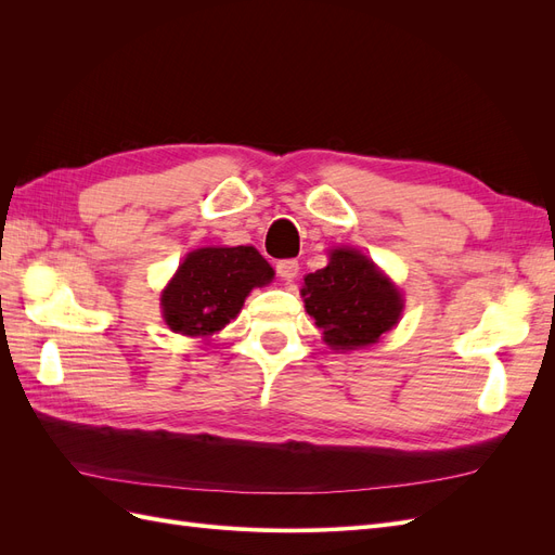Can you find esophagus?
Masks as SVG:
<instances>
[{
	"instance_id": "1",
	"label": "esophagus",
	"mask_w": 555,
	"mask_h": 555,
	"mask_svg": "<svg viewBox=\"0 0 555 555\" xmlns=\"http://www.w3.org/2000/svg\"><path fill=\"white\" fill-rule=\"evenodd\" d=\"M275 271L282 280H294L298 275V261L296 259H282V261H278Z\"/></svg>"
}]
</instances>
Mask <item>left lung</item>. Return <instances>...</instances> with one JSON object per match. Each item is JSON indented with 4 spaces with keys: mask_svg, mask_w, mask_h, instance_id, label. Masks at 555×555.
<instances>
[{
    "mask_svg": "<svg viewBox=\"0 0 555 555\" xmlns=\"http://www.w3.org/2000/svg\"><path fill=\"white\" fill-rule=\"evenodd\" d=\"M300 296L331 349L375 345L402 312V294L359 249H331L328 266L308 273Z\"/></svg>",
    "mask_w": 555,
    "mask_h": 555,
    "instance_id": "8db88e82",
    "label": "left lung"
}]
</instances>
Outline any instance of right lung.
<instances>
[{
	"instance_id": "obj_1",
	"label": "right lung",
	"mask_w": 555,
	"mask_h": 555,
	"mask_svg": "<svg viewBox=\"0 0 555 555\" xmlns=\"http://www.w3.org/2000/svg\"><path fill=\"white\" fill-rule=\"evenodd\" d=\"M273 275L271 263L249 245L194 249L162 292V317L173 333L208 338L236 319L247 294Z\"/></svg>"
}]
</instances>
